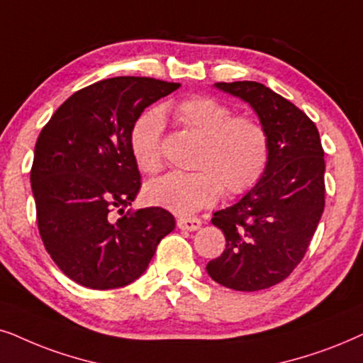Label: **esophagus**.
Returning a JSON list of instances; mask_svg holds the SVG:
<instances>
[{
    "label": "esophagus",
    "instance_id": "esophagus-1",
    "mask_svg": "<svg viewBox=\"0 0 363 363\" xmlns=\"http://www.w3.org/2000/svg\"><path fill=\"white\" fill-rule=\"evenodd\" d=\"M202 225V220L197 217H179L177 227L182 230H197Z\"/></svg>",
    "mask_w": 363,
    "mask_h": 363
}]
</instances>
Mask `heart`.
<instances>
[{
	"instance_id": "b5f03b06",
	"label": "heart",
	"mask_w": 363,
	"mask_h": 363,
	"mask_svg": "<svg viewBox=\"0 0 363 363\" xmlns=\"http://www.w3.org/2000/svg\"><path fill=\"white\" fill-rule=\"evenodd\" d=\"M179 123L202 138L194 172H169L146 187L154 206L189 216L216 204L225 191L240 196L252 189L267 171L270 136L265 125L250 116H235L234 109L211 96H191L171 108ZM164 114L144 111L129 133V147L138 167L156 174L162 167Z\"/></svg>"
}]
</instances>
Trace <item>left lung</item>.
<instances>
[{"label":"left lung","instance_id":"1","mask_svg":"<svg viewBox=\"0 0 363 363\" xmlns=\"http://www.w3.org/2000/svg\"><path fill=\"white\" fill-rule=\"evenodd\" d=\"M245 101L270 136L262 179L235 204L214 212L225 249L207 264L217 284L262 291L292 274L307 252L325 206V161L315 124L297 106L255 81L216 83Z\"/></svg>","mask_w":363,"mask_h":363}]
</instances>
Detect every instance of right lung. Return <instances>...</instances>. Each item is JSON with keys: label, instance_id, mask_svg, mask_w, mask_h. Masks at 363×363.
I'll return each mask as SVG.
<instances>
[{"label": "right lung", "instance_id": "1", "mask_svg": "<svg viewBox=\"0 0 363 363\" xmlns=\"http://www.w3.org/2000/svg\"><path fill=\"white\" fill-rule=\"evenodd\" d=\"M179 86L138 76L98 81L67 98L40 133L31 167L38 229L55 264L79 286L134 282L176 227L162 207L124 209L141 189L129 147L134 121Z\"/></svg>", "mask_w": 363, "mask_h": 363}]
</instances>
